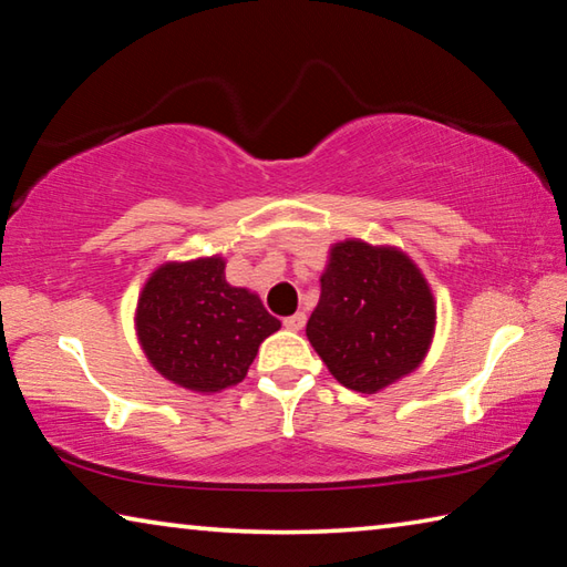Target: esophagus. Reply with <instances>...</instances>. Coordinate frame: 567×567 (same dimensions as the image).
<instances>
[{
    "label": "esophagus",
    "instance_id": "1",
    "mask_svg": "<svg viewBox=\"0 0 567 567\" xmlns=\"http://www.w3.org/2000/svg\"><path fill=\"white\" fill-rule=\"evenodd\" d=\"M305 322H307L305 312H295V315H290V318H285V320H282L285 328H287V330H292V332L302 330V328H305Z\"/></svg>",
    "mask_w": 567,
    "mask_h": 567
}]
</instances>
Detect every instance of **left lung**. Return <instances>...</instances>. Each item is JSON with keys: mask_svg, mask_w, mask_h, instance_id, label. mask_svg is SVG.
<instances>
[{"mask_svg": "<svg viewBox=\"0 0 567 567\" xmlns=\"http://www.w3.org/2000/svg\"><path fill=\"white\" fill-rule=\"evenodd\" d=\"M320 287L305 332L340 385L372 395L420 368L435 334V297L402 249L332 245Z\"/></svg>", "mask_w": 567, "mask_h": 567, "instance_id": "obj_1", "label": "left lung"}]
</instances>
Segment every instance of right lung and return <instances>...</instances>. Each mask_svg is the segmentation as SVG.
I'll return each mask as SVG.
<instances>
[{"mask_svg": "<svg viewBox=\"0 0 567 567\" xmlns=\"http://www.w3.org/2000/svg\"><path fill=\"white\" fill-rule=\"evenodd\" d=\"M134 328L162 378L209 395L245 380L280 320L255 292L229 285L225 260L213 255L159 265L142 287Z\"/></svg>", "mask_w": 567, "mask_h": 567, "instance_id": "add662e5", "label": "right lung"}]
</instances>
